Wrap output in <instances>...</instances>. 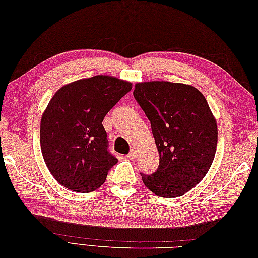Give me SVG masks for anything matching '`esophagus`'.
Listing matches in <instances>:
<instances>
[{
  "label": "esophagus",
  "mask_w": 258,
  "mask_h": 258,
  "mask_svg": "<svg viewBox=\"0 0 258 258\" xmlns=\"http://www.w3.org/2000/svg\"><path fill=\"white\" fill-rule=\"evenodd\" d=\"M136 156H138V154H136L135 151H131V152L128 153V154H127L128 160H131V161H134L135 158H136Z\"/></svg>",
  "instance_id": "34e87169"
}]
</instances>
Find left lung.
Segmentation results:
<instances>
[{
  "mask_svg": "<svg viewBox=\"0 0 258 258\" xmlns=\"http://www.w3.org/2000/svg\"><path fill=\"white\" fill-rule=\"evenodd\" d=\"M136 102L151 122L160 165L143 183L162 197L187 193L205 177L217 146V125L206 98L194 86L165 81L135 85Z\"/></svg>",
  "mask_w": 258,
  "mask_h": 258,
  "instance_id": "8db88e82",
  "label": "left lung"
}]
</instances>
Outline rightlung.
Returning a JSON list of instances; mask_svg holds the SVG:
<instances>
[{
    "instance_id": "add662e5",
    "label": "right lung",
    "mask_w": 258,
    "mask_h": 258,
    "mask_svg": "<svg viewBox=\"0 0 258 258\" xmlns=\"http://www.w3.org/2000/svg\"><path fill=\"white\" fill-rule=\"evenodd\" d=\"M132 90L130 82L96 75L61 87L41 119V151L48 171L71 190L90 193L117 158L108 151L103 119Z\"/></svg>"
}]
</instances>
